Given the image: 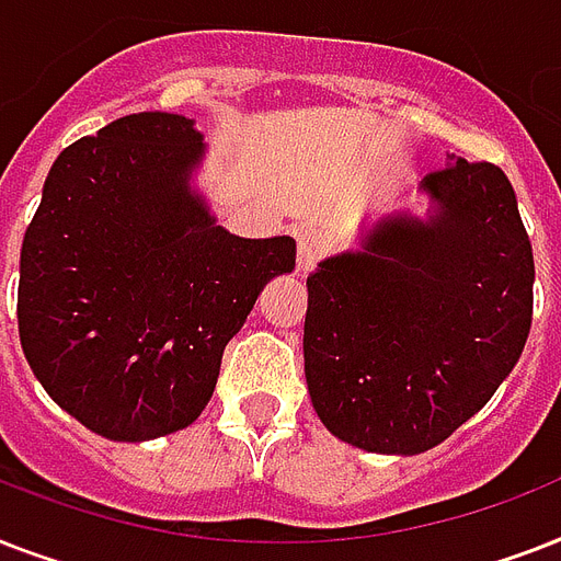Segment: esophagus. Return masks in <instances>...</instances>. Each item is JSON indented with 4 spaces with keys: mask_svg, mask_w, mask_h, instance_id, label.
<instances>
[{
    "mask_svg": "<svg viewBox=\"0 0 561 561\" xmlns=\"http://www.w3.org/2000/svg\"><path fill=\"white\" fill-rule=\"evenodd\" d=\"M325 253V236L314 227L297 229V273H308Z\"/></svg>",
    "mask_w": 561,
    "mask_h": 561,
    "instance_id": "1",
    "label": "esophagus"
}]
</instances>
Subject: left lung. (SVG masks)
<instances>
[{"label": "left lung", "mask_w": 561, "mask_h": 561, "mask_svg": "<svg viewBox=\"0 0 561 561\" xmlns=\"http://www.w3.org/2000/svg\"><path fill=\"white\" fill-rule=\"evenodd\" d=\"M427 211H387L308 276V396L337 439L413 457L469 422L518 364L533 247L510 180L448 157Z\"/></svg>", "instance_id": "8db88e82"}]
</instances>
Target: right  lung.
<instances>
[{"instance_id":"add662e5","label":"right lung","mask_w":561,"mask_h":561,"mask_svg":"<svg viewBox=\"0 0 561 561\" xmlns=\"http://www.w3.org/2000/svg\"><path fill=\"white\" fill-rule=\"evenodd\" d=\"M194 118L134 113L69 145L25 229L16 320L28 367L60 408L113 443L183 431L290 236L238 238L194 186Z\"/></svg>"}]
</instances>
